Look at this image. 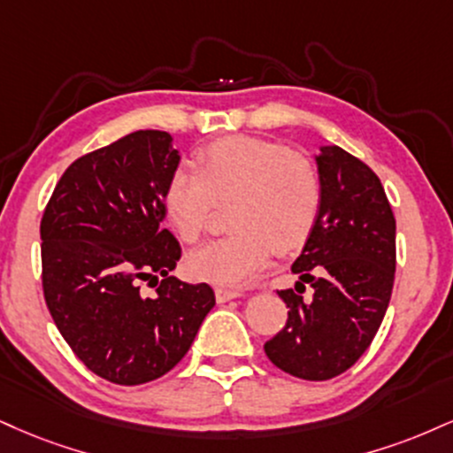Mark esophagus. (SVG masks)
Instances as JSON below:
<instances>
[{
  "label": "esophagus",
  "mask_w": 453,
  "mask_h": 453,
  "mask_svg": "<svg viewBox=\"0 0 453 453\" xmlns=\"http://www.w3.org/2000/svg\"><path fill=\"white\" fill-rule=\"evenodd\" d=\"M241 296H242V291H236V288H226V287H217L215 288L217 303H226V302H230V299H236Z\"/></svg>",
  "instance_id": "obj_1"
}]
</instances>
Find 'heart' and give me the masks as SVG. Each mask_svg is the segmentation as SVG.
<instances>
[{"label":"heart","instance_id":"obj_1","mask_svg":"<svg viewBox=\"0 0 453 453\" xmlns=\"http://www.w3.org/2000/svg\"><path fill=\"white\" fill-rule=\"evenodd\" d=\"M198 171L179 168L165 204L185 242L209 232L212 211L232 204L221 241L196 249L188 270L196 279L242 287L268 265L272 253L302 247L319 219L323 181L310 157L270 141L234 137L206 147Z\"/></svg>","mask_w":453,"mask_h":453}]
</instances>
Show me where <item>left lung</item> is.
I'll list each match as a JSON object with an SVG mask.
<instances>
[{
	"label": "left lung",
	"instance_id": "obj_1",
	"mask_svg": "<svg viewBox=\"0 0 453 453\" xmlns=\"http://www.w3.org/2000/svg\"><path fill=\"white\" fill-rule=\"evenodd\" d=\"M314 160L323 181L319 219L291 265L296 288L279 291L288 308L285 329L264 350L285 373L323 382L350 369L382 325L395 282L396 221L378 174L358 157L320 145Z\"/></svg>",
	"mask_w": 453,
	"mask_h": 453
}]
</instances>
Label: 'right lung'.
<instances>
[{
    "label": "right lung",
    "instance_id": "1",
    "mask_svg": "<svg viewBox=\"0 0 453 453\" xmlns=\"http://www.w3.org/2000/svg\"><path fill=\"white\" fill-rule=\"evenodd\" d=\"M179 160L165 130L130 133L78 157L42 217L48 310L75 357L119 386L171 372L215 306L206 282L171 276L181 247L162 221ZM141 280H157L154 296Z\"/></svg>",
    "mask_w": 453,
    "mask_h": 453
}]
</instances>
